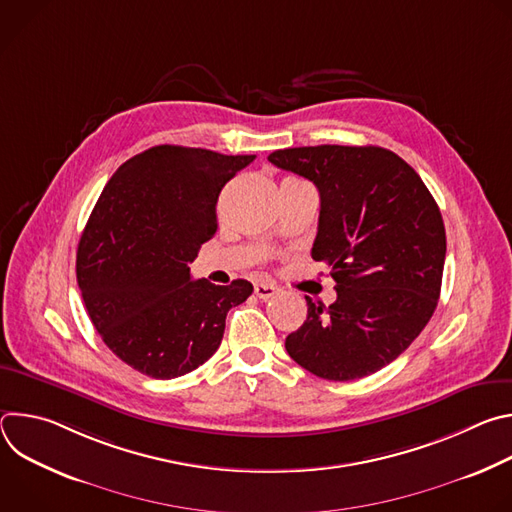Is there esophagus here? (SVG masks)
<instances>
[{
    "label": "esophagus",
    "instance_id": "34e87169",
    "mask_svg": "<svg viewBox=\"0 0 512 512\" xmlns=\"http://www.w3.org/2000/svg\"><path fill=\"white\" fill-rule=\"evenodd\" d=\"M279 294V287L271 281H261V283H255V296L261 298V300H269L273 296Z\"/></svg>",
    "mask_w": 512,
    "mask_h": 512
}]
</instances>
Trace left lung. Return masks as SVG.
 <instances>
[{
	"instance_id": "obj_1",
	"label": "left lung",
	"mask_w": 512,
	"mask_h": 512,
	"mask_svg": "<svg viewBox=\"0 0 512 512\" xmlns=\"http://www.w3.org/2000/svg\"><path fill=\"white\" fill-rule=\"evenodd\" d=\"M316 184L312 259L330 267L336 302L308 296L306 322L285 338L300 367L328 381L381 371L425 328L446 261L442 212L419 174L377 145H314L269 154Z\"/></svg>"
}]
</instances>
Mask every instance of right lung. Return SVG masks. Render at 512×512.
Wrapping results in <instances>:
<instances>
[{"mask_svg": "<svg viewBox=\"0 0 512 512\" xmlns=\"http://www.w3.org/2000/svg\"><path fill=\"white\" fill-rule=\"evenodd\" d=\"M255 156L156 145L111 176L83 231L77 281L103 342L131 369L176 379L204 364L245 279H192L188 263L214 237L223 186Z\"/></svg>", "mask_w": 512, "mask_h": 512, "instance_id": "obj_1", "label": "right lung"}]
</instances>
